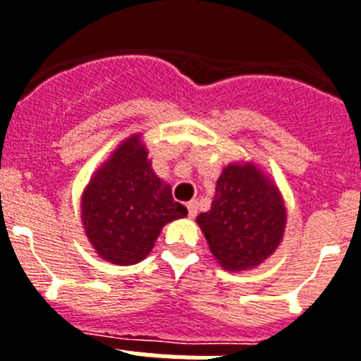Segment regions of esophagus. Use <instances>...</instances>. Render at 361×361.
I'll use <instances>...</instances> for the list:
<instances>
[{
  "instance_id": "esophagus-1",
  "label": "esophagus",
  "mask_w": 361,
  "mask_h": 361,
  "mask_svg": "<svg viewBox=\"0 0 361 361\" xmlns=\"http://www.w3.org/2000/svg\"><path fill=\"white\" fill-rule=\"evenodd\" d=\"M186 208H188V215L193 219V216L197 215V209H199V204H197V200H190V202L186 204Z\"/></svg>"
}]
</instances>
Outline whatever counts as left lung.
I'll list each match as a JSON object with an SVG mask.
<instances>
[{
  "label": "left lung",
  "instance_id": "left-lung-1",
  "mask_svg": "<svg viewBox=\"0 0 361 361\" xmlns=\"http://www.w3.org/2000/svg\"><path fill=\"white\" fill-rule=\"evenodd\" d=\"M197 222L220 266L245 271L279 247L286 209L279 190L257 166L231 164L216 180L212 209Z\"/></svg>",
  "mask_w": 361,
  "mask_h": 361
}]
</instances>
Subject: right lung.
Listing matches in <instances>:
<instances>
[{
	"label": "right lung",
	"instance_id": "obj_1",
	"mask_svg": "<svg viewBox=\"0 0 361 361\" xmlns=\"http://www.w3.org/2000/svg\"><path fill=\"white\" fill-rule=\"evenodd\" d=\"M188 215L168 184L153 173L148 152L133 135L94 175L81 204L88 240L104 260L121 266L141 262L162 226Z\"/></svg>",
	"mask_w": 361,
	"mask_h": 361
}]
</instances>
